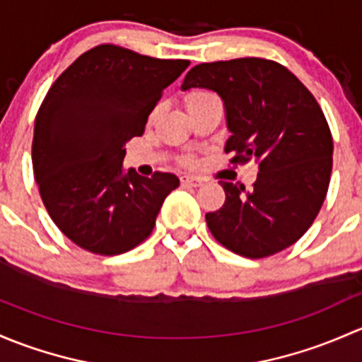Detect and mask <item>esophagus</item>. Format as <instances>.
I'll use <instances>...</instances> for the list:
<instances>
[{
	"mask_svg": "<svg viewBox=\"0 0 362 362\" xmlns=\"http://www.w3.org/2000/svg\"><path fill=\"white\" fill-rule=\"evenodd\" d=\"M181 182L185 186H192V188H197V186L202 185V180H199V177H193V176H185L181 180Z\"/></svg>",
	"mask_w": 362,
	"mask_h": 362,
	"instance_id": "esophagus-1",
	"label": "esophagus"
}]
</instances>
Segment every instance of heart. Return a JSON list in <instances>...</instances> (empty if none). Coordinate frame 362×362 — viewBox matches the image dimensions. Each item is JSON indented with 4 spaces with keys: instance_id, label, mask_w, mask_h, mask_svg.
<instances>
[{
    "instance_id": "heart-1",
    "label": "heart",
    "mask_w": 362,
    "mask_h": 362,
    "mask_svg": "<svg viewBox=\"0 0 362 362\" xmlns=\"http://www.w3.org/2000/svg\"><path fill=\"white\" fill-rule=\"evenodd\" d=\"M209 95H212V94H211V92H207V90H192V92H188V94H186V98H185L186 106H188V107L193 106V104H197L199 100L209 98ZM158 110H160V106H156L155 110L151 111L150 120H153L156 115H158ZM186 163H189V160H186Z\"/></svg>"
}]
</instances>
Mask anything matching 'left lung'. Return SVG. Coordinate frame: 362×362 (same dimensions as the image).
Masks as SVG:
<instances>
[{"label":"left lung","mask_w":362,"mask_h":362,"mask_svg":"<svg viewBox=\"0 0 362 362\" xmlns=\"http://www.w3.org/2000/svg\"><path fill=\"white\" fill-rule=\"evenodd\" d=\"M221 95L232 136L230 163L256 160L251 192L221 181L225 204L207 212L216 240L245 258H267L298 240L317 218L333 167V137L312 92L275 61L242 57L202 62L181 88Z\"/></svg>","instance_id":"left-lung-1"}]
</instances>
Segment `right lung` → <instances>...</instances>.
I'll use <instances>...</instances> for the list:
<instances>
[{
    "label": "right lung",
    "instance_id": "obj_1",
    "mask_svg": "<svg viewBox=\"0 0 362 362\" xmlns=\"http://www.w3.org/2000/svg\"><path fill=\"white\" fill-rule=\"evenodd\" d=\"M185 59H155L104 43L81 54L45 95L35 120L33 170L52 221L94 255L130 251L153 232L163 200L180 186L170 173H124L125 143Z\"/></svg>",
    "mask_w": 362,
    "mask_h": 362
}]
</instances>
